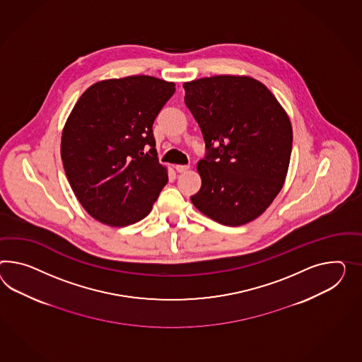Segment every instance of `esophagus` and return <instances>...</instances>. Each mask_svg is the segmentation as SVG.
<instances>
[{"label":"esophagus","mask_w":362,"mask_h":362,"mask_svg":"<svg viewBox=\"0 0 362 362\" xmlns=\"http://www.w3.org/2000/svg\"><path fill=\"white\" fill-rule=\"evenodd\" d=\"M190 165H176V170L178 173H184L186 170H189Z\"/></svg>","instance_id":"1"}]
</instances>
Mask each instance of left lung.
<instances>
[{"label":"left lung","instance_id":"8db88e82","mask_svg":"<svg viewBox=\"0 0 362 362\" xmlns=\"http://www.w3.org/2000/svg\"><path fill=\"white\" fill-rule=\"evenodd\" d=\"M184 89L207 148L197 164L202 185L192 202L224 226L255 221L286 180L293 147L288 112L250 76L204 77L184 83Z\"/></svg>","mask_w":362,"mask_h":362}]
</instances>
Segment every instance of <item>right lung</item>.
I'll return each instance as SVG.
<instances>
[{
  "label": "right lung",
  "mask_w": 362,
  "mask_h": 362,
  "mask_svg": "<svg viewBox=\"0 0 362 362\" xmlns=\"http://www.w3.org/2000/svg\"><path fill=\"white\" fill-rule=\"evenodd\" d=\"M175 90V83L129 76L93 83L74 105L60 153L74 195L95 221L126 227L151 213L168 182L152 124Z\"/></svg>",
  "instance_id": "right-lung-1"
}]
</instances>
